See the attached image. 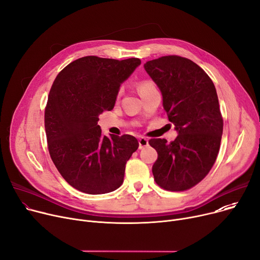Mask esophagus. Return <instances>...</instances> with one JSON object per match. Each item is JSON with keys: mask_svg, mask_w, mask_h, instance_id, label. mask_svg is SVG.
I'll use <instances>...</instances> for the list:
<instances>
[{"mask_svg": "<svg viewBox=\"0 0 260 260\" xmlns=\"http://www.w3.org/2000/svg\"><path fill=\"white\" fill-rule=\"evenodd\" d=\"M146 146H148V140L146 139V138H144V137L139 138V148L142 149Z\"/></svg>", "mask_w": 260, "mask_h": 260, "instance_id": "esophagus-1", "label": "esophagus"}]
</instances>
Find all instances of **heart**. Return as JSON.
<instances>
[{"instance_id": "heart-1", "label": "heart", "mask_w": 260, "mask_h": 260, "mask_svg": "<svg viewBox=\"0 0 260 260\" xmlns=\"http://www.w3.org/2000/svg\"><path fill=\"white\" fill-rule=\"evenodd\" d=\"M154 85L152 84V82L148 81V80H144L141 81L139 84H138V91H139V94L142 95L146 92H149L151 90H154Z\"/></svg>"}]
</instances>
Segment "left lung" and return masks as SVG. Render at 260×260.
I'll use <instances>...</instances> for the list:
<instances>
[{"mask_svg":"<svg viewBox=\"0 0 260 260\" xmlns=\"http://www.w3.org/2000/svg\"><path fill=\"white\" fill-rule=\"evenodd\" d=\"M144 69L161 91L163 108L178 133L170 143L149 140L158 152L153 178L166 190L183 191L208 175L217 157L223 121L215 86L201 67L181 56L149 60Z\"/></svg>","mask_w":260,"mask_h":260,"instance_id":"left-lung-1","label":"left lung"}]
</instances>
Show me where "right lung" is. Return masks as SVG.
<instances>
[{
    "instance_id": "add662e5",
    "label": "right lung",
    "mask_w": 260,
    "mask_h": 260,
    "mask_svg": "<svg viewBox=\"0 0 260 260\" xmlns=\"http://www.w3.org/2000/svg\"><path fill=\"white\" fill-rule=\"evenodd\" d=\"M141 64L84 56L56 76L45 110L51 159L62 178L88 194L112 192L123 183L125 164L139 146L131 135L105 136L99 115L112 111L122 84Z\"/></svg>"
}]
</instances>
